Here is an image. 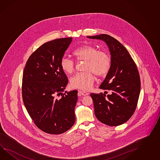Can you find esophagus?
Here are the masks:
<instances>
[{"label":"esophagus","instance_id":"1","mask_svg":"<svg viewBox=\"0 0 160 160\" xmlns=\"http://www.w3.org/2000/svg\"><path fill=\"white\" fill-rule=\"evenodd\" d=\"M78 92L81 94L82 95H83V96H87V95H88V93L87 92L84 91H81V90H79Z\"/></svg>","mask_w":160,"mask_h":160}]
</instances>
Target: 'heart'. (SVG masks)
<instances>
[{"label":"heart","mask_w":160,"mask_h":160,"mask_svg":"<svg viewBox=\"0 0 160 160\" xmlns=\"http://www.w3.org/2000/svg\"><path fill=\"white\" fill-rule=\"evenodd\" d=\"M73 55L78 61H85L84 73H78L70 78V86L80 90H88L92 88L95 77L103 76L108 73L111 66V58L105 51H99L94 46L85 44L73 52ZM62 70L67 74L74 72V62L69 58L63 57L60 61Z\"/></svg>","instance_id":"b5f03b06"}]
</instances>
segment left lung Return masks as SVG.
<instances>
[{
	"label": "left lung",
	"instance_id": "obj_1",
	"mask_svg": "<svg viewBox=\"0 0 160 160\" xmlns=\"http://www.w3.org/2000/svg\"><path fill=\"white\" fill-rule=\"evenodd\" d=\"M87 38L103 40L111 55L110 69L99 86L100 89L110 91L111 94L90 95L95 116L109 126L122 124L132 116L140 94V77L137 66L126 48L113 37L102 34Z\"/></svg>",
	"mask_w": 160,
	"mask_h": 160
}]
</instances>
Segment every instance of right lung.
I'll use <instances>...</instances> for the list:
<instances>
[{
    "instance_id": "add662e5",
    "label": "right lung",
    "mask_w": 160,
    "mask_h": 160,
    "mask_svg": "<svg viewBox=\"0 0 160 160\" xmlns=\"http://www.w3.org/2000/svg\"><path fill=\"white\" fill-rule=\"evenodd\" d=\"M72 41L67 38L43 44L29 57L23 70L24 105L36 125L52 135L66 132L76 120L78 91L62 93L68 79L60 66Z\"/></svg>"
}]
</instances>
